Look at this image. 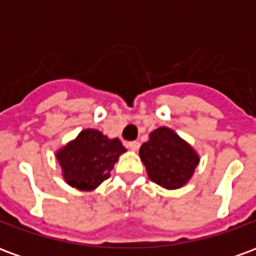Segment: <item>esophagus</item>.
Instances as JSON below:
<instances>
[{
    "instance_id": "34e87169",
    "label": "esophagus",
    "mask_w": 256,
    "mask_h": 256,
    "mask_svg": "<svg viewBox=\"0 0 256 256\" xmlns=\"http://www.w3.org/2000/svg\"><path fill=\"white\" fill-rule=\"evenodd\" d=\"M126 146H128V148H130V150H137L140 148V142L138 141H130V142H128V144H126Z\"/></svg>"
}]
</instances>
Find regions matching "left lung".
Instances as JSON below:
<instances>
[{
    "mask_svg": "<svg viewBox=\"0 0 256 256\" xmlns=\"http://www.w3.org/2000/svg\"><path fill=\"white\" fill-rule=\"evenodd\" d=\"M140 158L150 181L167 189L184 186L198 164V156L190 145L172 128H159L141 145Z\"/></svg>",
    "mask_w": 256,
    "mask_h": 256,
    "instance_id": "8db88e82",
    "label": "left lung"
}]
</instances>
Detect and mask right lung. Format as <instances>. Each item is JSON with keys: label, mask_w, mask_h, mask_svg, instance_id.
<instances>
[{"label": "right lung", "mask_w": 256, "mask_h": 256, "mask_svg": "<svg viewBox=\"0 0 256 256\" xmlns=\"http://www.w3.org/2000/svg\"><path fill=\"white\" fill-rule=\"evenodd\" d=\"M126 148L94 128L82 130L56 154L66 182L79 190H93L110 178V172Z\"/></svg>", "instance_id": "right-lung-1"}]
</instances>
